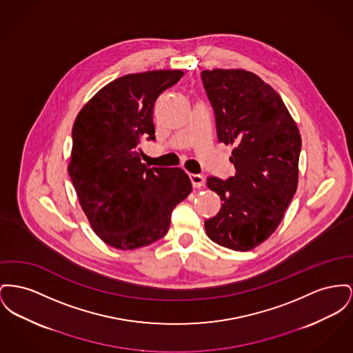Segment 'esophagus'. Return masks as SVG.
<instances>
[{
	"instance_id": "1",
	"label": "esophagus",
	"mask_w": 353,
	"mask_h": 353,
	"mask_svg": "<svg viewBox=\"0 0 353 353\" xmlns=\"http://www.w3.org/2000/svg\"><path fill=\"white\" fill-rule=\"evenodd\" d=\"M190 177V181H192V185L194 188H200L204 184V176L203 174H199V173H190L189 174Z\"/></svg>"
}]
</instances>
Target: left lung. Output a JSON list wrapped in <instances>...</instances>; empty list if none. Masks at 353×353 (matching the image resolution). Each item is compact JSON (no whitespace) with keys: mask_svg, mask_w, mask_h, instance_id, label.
I'll return each instance as SVG.
<instances>
[{"mask_svg":"<svg viewBox=\"0 0 353 353\" xmlns=\"http://www.w3.org/2000/svg\"><path fill=\"white\" fill-rule=\"evenodd\" d=\"M216 116L217 139L234 145L228 180L208 177L223 204L204 223L208 237L233 250H250L277 229L297 189L301 136L279 93L243 69L201 72Z\"/></svg>","mask_w":353,"mask_h":353,"instance_id":"8db88e82","label":"left lung"}]
</instances>
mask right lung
Listing matches in <instances>:
<instances>
[{
  "label": "right lung",
  "instance_id": "obj_1",
  "mask_svg": "<svg viewBox=\"0 0 353 353\" xmlns=\"http://www.w3.org/2000/svg\"><path fill=\"white\" fill-rule=\"evenodd\" d=\"M183 76V70L126 74L105 85L76 117L68 172L94 233L113 248L160 240L172 210L192 192L183 169L148 168L140 148L143 139L154 140L156 100Z\"/></svg>",
  "mask_w": 353,
  "mask_h": 353
}]
</instances>
